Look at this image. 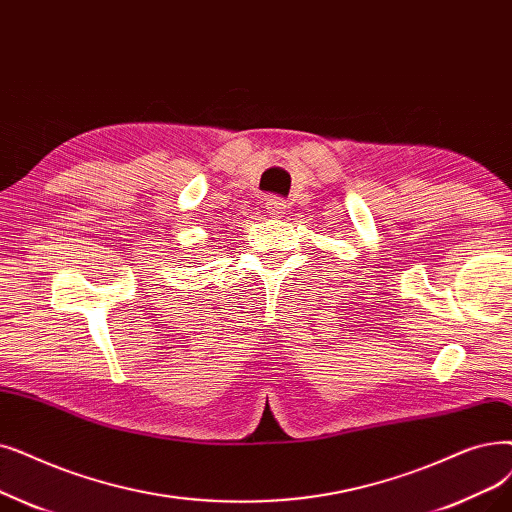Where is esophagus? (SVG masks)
Here are the masks:
<instances>
[{
    "mask_svg": "<svg viewBox=\"0 0 512 512\" xmlns=\"http://www.w3.org/2000/svg\"><path fill=\"white\" fill-rule=\"evenodd\" d=\"M265 211H268V215L270 217H284V213H286V203L282 201V198H268V201H265Z\"/></svg>",
    "mask_w": 512,
    "mask_h": 512,
    "instance_id": "obj_1",
    "label": "esophagus"
}]
</instances>
